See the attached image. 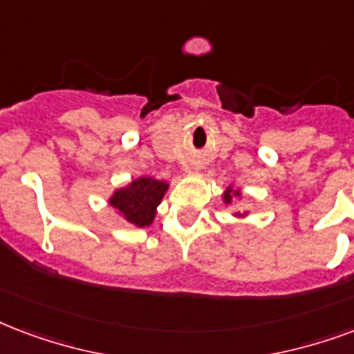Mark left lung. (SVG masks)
<instances>
[{"mask_svg":"<svg viewBox=\"0 0 354 354\" xmlns=\"http://www.w3.org/2000/svg\"><path fill=\"white\" fill-rule=\"evenodd\" d=\"M234 196H241V191H236V189L226 187L225 195H223V201H225V204H230L232 201H234ZM243 215H247V213H236V217H243Z\"/></svg>","mask_w":354,"mask_h":354,"instance_id":"8db88e82","label":"left lung"}]
</instances>
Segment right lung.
I'll list each match as a JSON object with an SVG mask.
<instances>
[{
  "label": "right lung",
  "instance_id": "add662e5",
  "mask_svg": "<svg viewBox=\"0 0 354 354\" xmlns=\"http://www.w3.org/2000/svg\"><path fill=\"white\" fill-rule=\"evenodd\" d=\"M169 183L159 182L150 176H141L128 183L126 187L117 189L109 198L115 209L124 219L135 226H150L156 217V209L163 201Z\"/></svg>",
  "mask_w": 354,
  "mask_h": 354
}]
</instances>
